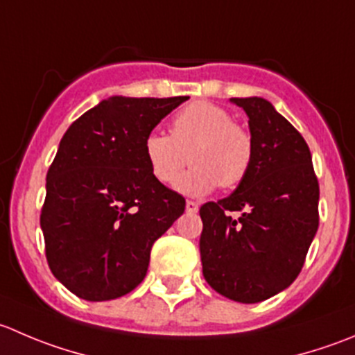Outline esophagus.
I'll return each mask as SVG.
<instances>
[{
    "label": "esophagus",
    "mask_w": 355,
    "mask_h": 355,
    "mask_svg": "<svg viewBox=\"0 0 355 355\" xmlns=\"http://www.w3.org/2000/svg\"><path fill=\"white\" fill-rule=\"evenodd\" d=\"M185 209H187V213H198L199 205L196 201H187L185 202Z\"/></svg>",
    "instance_id": "obj_1"
}]
</instances>
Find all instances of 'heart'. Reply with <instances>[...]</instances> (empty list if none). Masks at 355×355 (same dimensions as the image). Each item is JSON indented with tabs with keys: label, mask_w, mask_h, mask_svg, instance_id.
Masks as SVG:
<instances>
[{
	"label": "heart",
	"mask_w": 355,
	"mask_h": 355,
	"mask_svg": "<svg viewBox=\"0 0 355 355\" xmlns=\"http://www.w3.org/2000/svg\"><path fill=\"white\" fill-rule=\"evenodd\" d=\"M147 164L157 182L173 184L187 196H205L220 184L234 189L248 177L253 164L254 144L250 132L232 123L225 109L198 101L182 109L170 125V137L150 133L144 142Z\"/></svg>",
	"instance_id": "1"
}]
</instances>
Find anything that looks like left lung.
I'll use <instances>...</instances> for the list:
<instances>
[{"label":"left lung","mask_w":355,"mask_h":355,"mask_svg":"<svg viewBox=\"0 0 355 355\" xmlns=\"http://www.w3.org/2000/svg\"><path fill=\"white\" fill-rule=\"evenodd\" d=\"M230 102L250 118L253 164L229 198L201 206L199 251L216 293L257 304L300 274L319 227V184L307 142L269 101ZM234 211L240 215L230 217Z\"/></svg>","instance_id":"obj_1"}]
</instances>
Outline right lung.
<instances>
[{
    "mask_svg": "<svg viewBox=\"0 0 355 355\" xmlns=\"http://www.w3.org/2000/svg\"><path fill=\"white\" fill-rule=\"evenodd\" d=\"M189 97H111L64 133L46 173L44 253L76 297L114 300L147 274L150 248L184 213L185 199L153 177L144 142Z\"/></svg>",
    "mask_w": 355,
    "mask_h": 355,
    "instance_id": "obj_1",
    "label": "right lung"
}]
</instances>
